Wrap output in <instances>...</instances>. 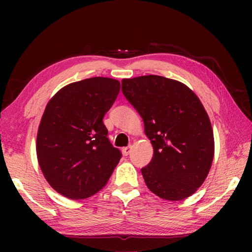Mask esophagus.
Masks as SVG:
<instances>
[{
	"label": "esophagus",
	"mask_w": 252,
	"mask_h": 252,
	"mask_svg": "<svg viewBox=\"0 0 252 252\" xmlns=\"http://www.w3.org/2000/svg\"><path fill=\"white\" fill-rule=\"evenodd\" d=\"M131 149H132V147L131 146H127V147H125L122 149V152H123V155L125 156H129L130 155V152H131Z\"/></svg>",
	"instance_id": "esophagus-1"
}]
</instances>
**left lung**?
Wrapping results in <instances>:
<instances>
[{"label": "left lung", "mask_w": 252, "mask_h": 252, "mask_svg": "<svg viewBox=\"0 0 252 252\" xmlns=\"http://www.w3.org/2000/svg\"><path fill=\"white\" fill-rule=\"evenodd\" d=\"M121 83L155 151L150 163L141 169L147 187L171 201L190 197L206 180L215 153L211 123L202 103L187 85L160 75Z\"/></svg>", "instance_id": "left-lung-1"}]
</instances>
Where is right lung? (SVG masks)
Instances as JSON below:
<instances>
[{"label": "right lung", "mask_w": 252, "mask_h": 252, "mask_svg": "<svg viewBox=\"0 0 252 252\" xmlns=\"http://www.w3.org/2000/svg\"><path fill=\"white\" fill-rule=\"evenodd\" d=\"M119 91V81L96 76L66 85L46 105L37 131V160L50 186L64 197L95 194L120 161L122 153L110 142L103 123Z\"/></svg>", "instance_id": "right-lung-1"}]
</instances>
